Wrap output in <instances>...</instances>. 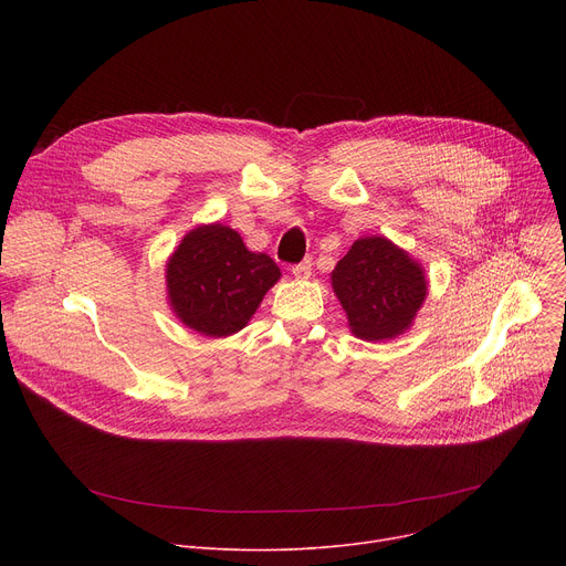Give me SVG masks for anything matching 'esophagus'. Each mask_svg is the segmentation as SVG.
Returning a JSON list of instances; mask_svg holds the SVG:
<instances>
[{"instance_id":"34e87169","label":"esophagus","mask_w":566,"mask_h":566,"mask_svg":"<svg viewBox=\"0 0 566 566\" xmlns=\"http://www.w3.org/2000/svg\"><path fill=\"white\" fill-rule=\"evenodd\" d=\"M291 275L295 280H310L312 277V261H303V263H295L291 268Z\"/></svg>"}]
</instances>
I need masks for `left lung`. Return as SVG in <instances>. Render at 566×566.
<instances>
[{
    "label": "left lung",
    "instance_id": "8db88e82",
    "mask_svg": "<svg viewBox=\"0 0 566 566\" xmlns=\"http://www.w3.org/2000/svg\"><path fill=\"white\" fill-rule=\"evenodd\" d=\"M348 331L363 342H390L412 328L429 280L418 259L385 235H363L331 275Z\"/></svg>",
    "mask_w": 566,
    "mask_h": 566
}]
</instances>
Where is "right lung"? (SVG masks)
Masks as SVG:
<instances>
[{
	"label": "right lung",
	"instance_id": "obj_1",
	"mask_svg": "<svg viewBox=\"0 0 566 566\" xmlns=\"http://www.w3.org/2000/svg\"><path fill=\"white\" fill-rule=\"evenodd\" d=\"M280 277L271 256L250 252L241 233L222 222L190 229L165 265L174 316L203 337L243 331Z\"/></svg>",
	"mask_w": 566,
	"mask_h": 566
}]
</instances>
